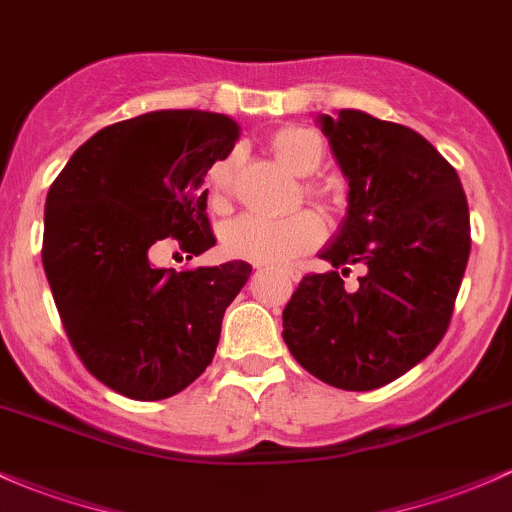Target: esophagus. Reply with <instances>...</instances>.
<instances>
[{"label": "esophagus", "mask_w": 512, "mask_h": 512, "mask_svg": "<svg viewBox=\"0 0 512 512\" xmlns=\"http://www.w3.org/2000/svg\"><path fill=\"white\" fill-rule=\"evenodd\" d=\"M280 273H283V276L290 278V280L298 278V271H293V268H280Z\"/></svg>", "instance_id": "esophagus-1"}]
</instances>
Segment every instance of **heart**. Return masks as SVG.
Here are the masks:
<instances>
[{
	"mask_svg": "<svg viewBox=\"0 0 512 512\" xmlns=\"http://www.w3.org/2000/svg\"><path fill=\"white\" fill-rule=\"evenodd\" d=\"M273 153L285 168L298 175H310L322 163V141L315 131L302 126L280 129L271 141ZM232 161H217L210 170V200L214 207L227 205L232 192ZM324 239V222L317 212L300 210L288 217L241 214L224 227V251L234 258L254 263H285L298 254L315 249Z\"/></svg>",
	"mask_w": 512,
	"mask_h": 512,
	"instance_id": "b5f03b06",
	"label": "heart"
}]
</instances>
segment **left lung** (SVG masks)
Instances as JSON below:
<instances>
[{"label":"left lung","mask_w":512,"mask_h":512,"mask_svg":"<svg viewBox=\"0 0 512 512\" xmlns=\"http://www.w3.org/2000/svg\"><path fill=\"white\" fill-rule=\"evenodd\" d=\"M320 126L349 180V207L283 310V339L312 376L376 390L442 342L471 251L469 205L447 158L425 136L356 109ZM351 265L367 273L346 291Z\"/></svg>","instance_id":"8db88e82"}]
</instances>
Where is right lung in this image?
<instances>
[{
    "label": "right lung",
    "instance_id": "obj_1",
    "mask_svg": "<svg viewBox=\"0 0 512 512\" xmlns=\"http://www.w3.org/2000/svg\"><path fill=\"white\" fill-rule=\"evenodd\" d=\"M239 126L224 114L163 109L104 126L60 170L43 214V271L75 354L104 386L134 400L188 388L217 351L222 317L251 276L246 261L158 268L173 236L212 249L205 175Z\"/></svg>",
    "mask_w": 512,
    "mask_h": 512
}]
</instances>
